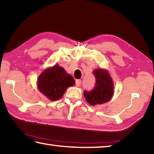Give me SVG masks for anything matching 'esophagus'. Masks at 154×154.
Instances as JSON below:
<instances>
[{
	"instance_id": "34e87169",
	"label": "esophagus",
	"mask_w": 154,
	"mask_h": 154,
	"mask_svg": "<svg viewBox=\"0 0 154 154\" xmlns=\"http://www.w3.org/2000/svg\"><path fill=\"white\" fill-rule=\"evenodd\" d=\"M80 84H81V80H75V85H76L77 87H79Z\"/></svg>"
}]
</instances>
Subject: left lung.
<instances>
[{
  "instance_id": "obj_1",
  "label": "left lung",
  "mask_w": 154,
  "mask_h": 154,
  "mask_svg": "<svg viewBox=\"0 0 154 154\" xmlns=\"http://www.w3.org/2000/svg\"><path fill=\"white\" fill-rule=\"evenodd\" d=\"M93 74L96 77L95 87L91 91H84V96L86 100L94 106L109 101L114 91L112 79L107 70L96 69Z\"/></svg>"
}]
</instances>
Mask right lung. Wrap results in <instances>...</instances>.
<instances>
[{
    "label": "right lung",
    "instance_id": "obj_1",
    "mask_svg": "<svg viewBox=\"0 0 154 154\" xmlns=\"http://www.w3.org/2000/svg\"><path fill=\"white\" fill-rule=\"evenodd\" d=\"M74 84V78L58 65L43 71L38 78L37 81L39 91L52 101L62 98L68 87Z\"/></svg>",
    "mask_w": 154,
    "mask_h": 154
}]
</instances>
